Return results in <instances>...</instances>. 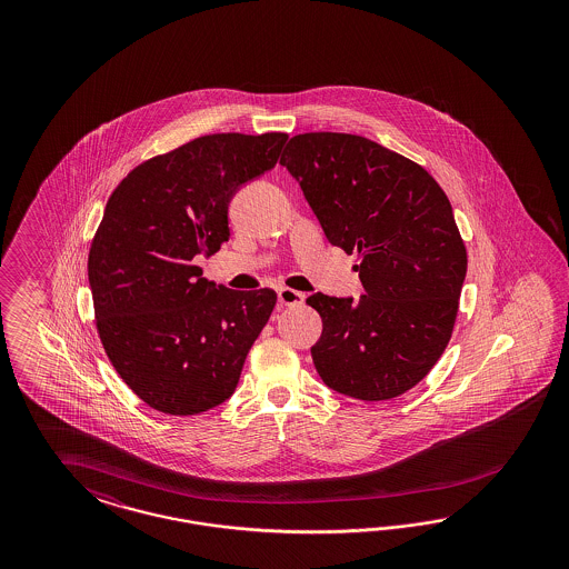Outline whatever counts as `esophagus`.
I'll return each instance as SVG.
<instances>
[{
	"label": "esophagus",
	"mask_w": 569,
	"mask_h": 569,
	"mask_svg": "<svg viewBox=\"0 0 569 569\" xmlns=\"http://www.w3.org/2000/svg\"><path fill=\"white\" fill-rule=\"evenodd\" d=\"M277 298H279V305L283 307H298L305 302V293L296 292L292 288H279Z\"/></svg>",
	"instance_id": "obj_1"
}]
</instances>
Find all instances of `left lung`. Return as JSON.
Listing matches in <instances>:
<instances>
[{"instance_id": "1", "label": "left lung", "mask_w": 569, "mask_h": 569, "mask_svg": "<svg viewBox=\"0 0 569 569\" xmlns=\"http://www.w3.org/2000/svg\"><path fill=\"white\" fill-rule=\"evenodd\" d=\"M283 164L331 246L359 254V300L317 292L323 331L310 348L331 390L388 400L442 357L466 281V243L447 193L413 160L350 133H302Z\"/></svg>"}]
</instances>
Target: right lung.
Instances as JSON below:
<instances>
[{
    "instance_id": "obj_1",
    "label": "right lung",
    "mask_w": 569,
    "mask_h": 569,
    "mask_svg": "<svg viewBox=\"0 0 569 569\" xmlns=\"http://www.w3.org/2000/svg\"><path fill=\"white\" fill-rule=\"evenodd\" d=\"M286 133H214L129 172L108 198L87 276L103 350L148 407L198 415L236 392L248 350L276 309L269 288L202 277L200 254L229 240L227 210L271 171Z\"/></svg>"
}]
</instances>
